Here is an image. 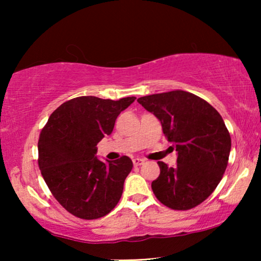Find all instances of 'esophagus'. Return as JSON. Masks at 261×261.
<instances>
[{"label":"esophagus","instance_id":"esophagus-1","mask_svg":"<svg viewBox=\"0 0 261 261\" xmlns=\"http://www.w3.org/2000/svg\"><path fill=\"white\" fill-rule=\"evenodd\" d=\"M145 163V159H141V158H134L133 159V164L134 166H140L142 164Z\"/></svg>","mask_w":261,"mask_h":261}]
</instances>
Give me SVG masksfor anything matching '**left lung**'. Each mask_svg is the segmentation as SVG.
I'll return each mask as SVG.
<instances>
[{
  "label": "left lung",
  "instance_id": "8db88e82",
  "mask_svg": "<svg viewBox=\"0 0 261 261\" xmlns=\"http://www.w3.org/2000/svg\"><path fill=\"white\" fill-rule=\"evenodd\" d=\"M138 102L158 117L178 152L174 167L158 162L160 174L152 181L155 197L173 210L195 208L213 194L227 169L231 140L222 116L183 90L144 96Z\"/></svg>",
  "mask_w": 261,
  "mask_h": 261
}]
</instances>
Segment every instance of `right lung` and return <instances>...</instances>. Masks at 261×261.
Masks as SVG:
<instances>
[{"mask_svg": "<svg viewBox=\"0 0 261 261\" xmlns=\"http://www.w3.org/2000/svg\"><path fill=\"white\" fill-rule=\"evenodd\" d=\"M134 101L81 96L58 107L41 129L39 169L53 197L73 216L99 219L119 203L133 163L122 155L105 164L95 156L96 146Z\"/></svg>", "mask_w": 261, "mask_h": 261, "instance_id": "add662e5", "label": "right lung"}]
</instances>
